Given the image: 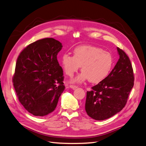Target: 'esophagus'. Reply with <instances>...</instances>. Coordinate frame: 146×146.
Returning a JSON list of instances; mask_svg holds the SVG:
<instances>
[{"label": "esophagus", "instance_id": "1", "mask_svg": "<svg viewBox=\"0 0 146 146\" xmlns=\"http://www.w3.org/2000/svg\"><path fill=\"white\" fill-rule=\"evenodd\" d=\"M70 88L73 89H75L77 88V86H76V85H70Z\"/></svg>", "mask_w": 146, "mask_h": 146}]
</instances>
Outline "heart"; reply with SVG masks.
Listing matches in <instances>:
<instances>
[{
	"mask_svg": "<svg viewBox=\"0 0 146 146\" xmlns=\"http://www.w3.org/2000/svg\"><path fill=\"white\" fill-rule=\"evenodd\" d=\"M64 72L72 77L82 66V73L76 79V82L89 79L98 83L108 76L113 66L111 53L94 46H80L74 49V56L65 53L61 57Z\"/></svg>",
	"mask_w": 146,
	"mask_h": 146,
	"instance_id": "heart-1",
	"label": "heart"
}]
</instances>
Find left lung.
<instances>
[{"mask_svg":"<svg viewBox=\"0 0 146 146\" xmlns=\"http://www.w3.org/2000/svg\"><path fill=\"white\" fill-rule=\"evenodd\" d=\"M119 59L106 78L87 92L85 109L90 117L102 121L124 108L134 86V76L131 60L125 52L117 47Z\"/></svg>","mask_w":146,"mask_h":146,"instance_id":"8db88e82","label":"left lung"}]
</instances>
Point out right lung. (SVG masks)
I'll return each instance as SVG.
<instances>
[{"label": "right lung", "mask_w": 146, "mask_h": 146, "mask_svg": "<svg viewBox=\"0 0 146 146\" xmlns=\"http://www.w3.org/2000/svg\"><path fill=\"white\" fill-rule=\"evenodd\" d=\"M62 47L59 41L45 38L28 45L17 58L13 85L19 102L34 115L53 112L64 90L63 70L57 59Z\"/></svg>", "instance_id": "add662e5"}]
</instances>
